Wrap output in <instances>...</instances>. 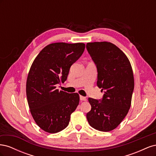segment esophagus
I'll return each mask as SVG.
<instances>
[{
  "label": "esophagus",
  "instance_id": "obj_1",
  "mask_svg": "<svg viewBox=\"0 0 156 156\" xmlns=\"http://www.w3.org/2000/svg\"><path fill=\"white\" fill-rule=\"evenodd\" d=\"M80 100H81V101H86L87 98H86V97H84L83 96H80Z\"/></svg>",
  "mask_w": 156,
  "mask_h": 156
}]
</instances>
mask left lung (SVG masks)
Returning a JSON list of instances; mask_svg holds the SVG:
<instances>
[{"label": "left lung", "mask_w": 156, "mask_h": 156, "mask_svg": "<svg viewBox=\"0 0 156 156\" xmlns=\"http://www.w3.org/2000/svg\"><path fill=\"white\" fill-rule=\"evenodd\" d=\"M87 49L96 65L97 85L104 92L101 100L88 98L91 110L87 119L93 128L110 131L121 123L131 107L133 70L123 51L111 42L87 43Z\"/></svg>", "instance_id": "8db88e82"}]
</instances>
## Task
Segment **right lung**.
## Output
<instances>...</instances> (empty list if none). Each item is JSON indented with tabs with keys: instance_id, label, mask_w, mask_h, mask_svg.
I'll list each match as a JSON object with an SVG mask.
<instances>
[{
	"instance_id": "right-lung-1",
	"label": "right lung",
	"mask_w": 156,
	"mask_h": 156,
	"mask_svg": "<svg viewBox=\"0 0 156 156\" xmlns=\"http://www.w3.org/2000/svg\"><path fill=\"white\" fill-rule=\"evenodd\" d=\"M85 48L83 43L51 44L42 49L28 74L26 92L31 115L41 129L55 133L65 129L79 103L77 93L56 89Z\"/></svg>"
}]
</instances>
